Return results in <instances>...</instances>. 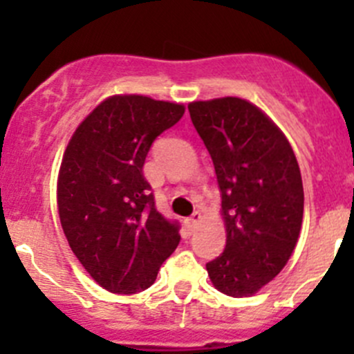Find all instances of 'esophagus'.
Masks as SVG:
<instances>
[{"label":"esophagus","mask_w":354,"mask_h":354,"mask_svg":"<svg viewBox=\"0 0 354 354\" xmlns=\"http://www.w3.org/2000/svg\"><path fill=\"white\" fill-rule=\"evenodd\" d=\"M200 219H202V214L198 212H194L192 214L190 217H188V219H185V224H187V227H188V231H194L195 227H197V224L200 223Z\"/></svg>","instance_id":"esophagus-1"}]
</instances>
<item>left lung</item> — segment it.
Masks as SVG:
<instances>
[{
	"label": "left lung",
	"mask_w": 354,
	"mask_h": 354,
	"mask_svg": "<svg viewBox=\"0 0 354 354\" xmlns=\"http://www.w3.org/2000/svg\"><path fill=\"white\" fill-rule=\"evenodd\" d=\"M188 111L214 162L226 224V248L207 272L224 295H255L298 241L305 200L298 160L283 131L245 99L192 102Z\"/></svg>",
	"instance_id": "1"
}]
</instances>
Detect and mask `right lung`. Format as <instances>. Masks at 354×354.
<instances>
[{
    "label": "right lung",
    "instance_id": "right-lung-1",
    "mask_svg": "<svg viewBox=\"0 0 354 354\" xmlns=\"http://www.w3.org/2000/svg\"><path fill=\"white\" fill-rule=\"evenodd\" d=\"M185 106L145 95H113L68 142L58 176V212L71 252L102 288L133 295L152 286L180 243L144 176L145 157Z\"/></svg>",
    "mask_w": 354,
    "mask_h": 354
}]
</instances>
